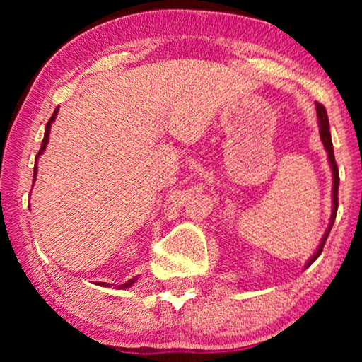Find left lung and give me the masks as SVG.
Here are the masks:
<instances>
[{
	"instance_id": "left-lung-1",
	"label": "left lung",
	"mask_w": 362,
	"mask_h": 362,
	"mask_svg": "<svg viewBox=\"0 0 362 362\" xmlns=\"http://www.w3.org/2000/svg\"><path fill=\"white\" fill-rule=\"evenodd\" d=\"M316 115H318V123H320V136H321V141H323L325 145V150L328 153V161H329V166H331V173H333V192H331V197H333V211H331V219H329V226L328 229H326L323 239H321L318 249L313 255H311V259L306 262V269L313 264V262L318 259L321 250H323L325 247V242L328 239L329 235V230L331 227L334 224V219H336V212H338V186H339V171H338V165H336V160H334V151H333V141H331V133H329V122H328V113H326V108L321 105V103H316Z\"/></svg>"
}]
</instances>
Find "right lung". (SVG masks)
<instances>
[{
	"label": "right lung",
	"instance_id": "obj_1",
	"mask_svg": "<svg viewBox=\"0 0 362 362\" xmlns=\"http://www.w3.org/2000/svg\"><path fill=\"white\" fill-rule=\"evenodd\" d=\"M57 112H59V107L56 108V110H54L52 117H51V120H49V122H47V125H46V132H44V138H42V145H41V150H39L37 156H36V163H34V180H36V175H37V160H39V156H41L42 153H44V150H46V146H47V141H49V133H51V125H52V122L56 120V117H57ZM136 279H138V276H133L132 280H128V281H125V284L118 285V288H130V286H132V285L135 284V281H136ZM98 285H102V286H110L112 284H98Z\"/></svg>",
	"mask_w": 362,
	"mask_h": 362
}]
</instances>
